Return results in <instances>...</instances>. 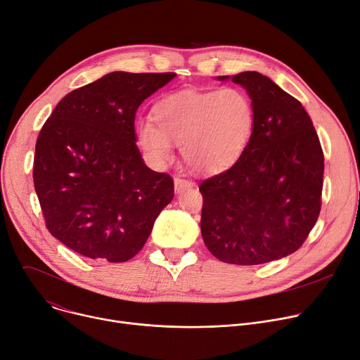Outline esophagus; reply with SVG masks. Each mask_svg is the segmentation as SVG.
I'll return each mask as SVG.
<instances>
[{"label": "esophagus", "instance_id": "34e87169", "mask_svg": "<svg viewBox=\"0 0 360 360\" xmlns=\"http://www.w3.org/2000/svg\"><path fill=\"white\" fill-rule=\"evenodd\" d=\"M193 186H194V182L190 179H185L181 176L175 178V191L176 193H182L184 190H186V188H193Z\"/></svg>", "mask_w": 360, "mask_h": 360}]
</instances>
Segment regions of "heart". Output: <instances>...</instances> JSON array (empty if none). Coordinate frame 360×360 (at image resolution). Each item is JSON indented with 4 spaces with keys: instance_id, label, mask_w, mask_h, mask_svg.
I'll list each match as a JSON object with an SVG mask.
<instances>
[{
    "instance_id": "obj_1",
    "label": "heart",
    "mask_w": 360,
    "mask_h": 360,
    "mask_svg": "<svg viewBox=\"0 0 360 360\" xmlns=\"http://www.w3.org/2000/svg\"><path fill=\"white\" fill-rule=\"evenodd\" d=\"M150 122H140L137 139L156 166L174 160L172 144L195 172L219 174L242 155L254 125L247 94L238 89H185L159 101Z\"/></svg>"
}]
</instances>
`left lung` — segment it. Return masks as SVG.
Listing matches in <instances>:
<instances>
[{
	"label": "left lung",
	"mask_w": 360,
	"mask_h": 360,
	"mask_svg": "<svg viewBox=\"0 0 360 360\" xmlns=\"http://www.w3.org/2000/svg\"><path fill=\"white\" fill-rule=\"evenodd\" d=\"M232 82L252 101V134L232 167L201 182V235L217 259L257 266L307 240L321 212L324 153L297 99L257 71Z\"/></svg>",
	"instance_id": "obj_1"
}]
</instances>
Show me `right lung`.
<instances>
[{
  "instance_id": "add662e5",
  "label": "right lung",
  "mask_w": 360,
  "mask_h": 360,
  "mask_svg": "<svg viewBox=\"0 0 360 360\" xmlns=\"http://www.w3.org/2000/svg\"><path fill=\"white\" fill-rule=\"evenodd\" d=\"M175 72L113 71L70 91L36 141L33 182L46 228L87 258L124 262L174 198V179L143 162L136 112Z\"/></svg>"
}]
</instances>
